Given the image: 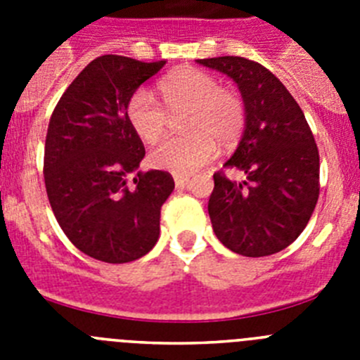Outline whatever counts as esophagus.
<instances>
[{
	"mask_svg": "<svg viewBox=\"0 0 360 360\" xmlns=\"http://www.w3.org/2000/svg\"><path fill=\"white\" fill-rule=\"evenodd\" d=\"M187 182H189L187 174H174V186L176 187H186Z\"/></svg>",
	"mask_w": 360,
	"mask_h": 360,
	"instance_id": "obj_1",
	"label": "esophagus"
}]
</instances>
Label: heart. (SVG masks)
<instances>
[{
    "label": "heart",
    "instance_id": "heart-1",
    "mask_svg": "<svg viewBox=\"0 0 360 360\" xmlns=\"http://www.w3.org/2000/svg\"><path fill=\"white\" fill-rule=\"evenodd\" d=\"M165 110L155 95L139 88L126 104V119L142 141L157 142L169 126V113H182L186 133L169 136L149 153L153 167L174 174H191L214 158L216 141L229 146L240 139L245 128L243 98L219 88L211 73L198 68H180L158 82Z\"/></svg>",
    "mask_w": 360,
    "mask_h": 360
}]
</instances>
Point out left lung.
<instances>
[{
  "label": "left lung",
  "instance_id": "1",
  "mask_svg": "<svg viewBox=\"0 0 360 360\" xmlns=\"http://www.w3.org/2000/svg\"><path fill=\"white\" fill-rule=\"evenodd\" d=\"M240 86L247 111L241 142L225 169L216 171L209 216L232 252L262 257L287 249L304 231L319 198V151L303 110L274 73L238 56L198 59Z\"/></svg>",
  "mask_w": 360,
  "mask_h": 360
}]
</instances>
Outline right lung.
Segmentation results:
<instances>
[{
    "label": "right lung",
    "instance_id": "1",
    "mask_svg": "<svg viewBox=\"0 0 360 360\" xmlns=\"http://www.w3.org/2000/svg\"><path fill=\"white\" fill-rule=\"evenodd\" d=\"M165 61L101 56L61 95L44 142V187L57 224L86 256L135 262L155 247L160 209L174 189L167 171H139L146 149L126 104Z\"/></svg>",
    "mask_w": 360,
    "mask_h": 360
}]
</instances>
